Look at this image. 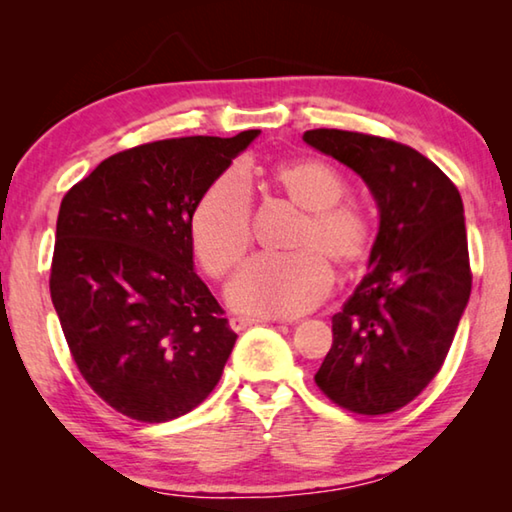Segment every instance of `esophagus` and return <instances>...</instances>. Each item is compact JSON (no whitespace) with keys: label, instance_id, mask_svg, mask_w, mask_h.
<instances>
[{"label":"esophagus","instance_id":"34e87169","mask_svg":"<svg viewBox=\"0 0 512 512\" xmlns=\"http://www.w3.org/2000/svg\"><path fill=\"white\" fill-rule=\"evenodd\" d=\"M255 323H259V320L257 318H248V316H232L230 318V327L235 329V332H241V329H246V327L255 325Z\"/></svg>","mask_w":512,"mask_h":512}]
</instances>
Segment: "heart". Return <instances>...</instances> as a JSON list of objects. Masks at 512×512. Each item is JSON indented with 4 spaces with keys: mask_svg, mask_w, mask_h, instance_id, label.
Wrapping results in <instances>:
<instances>
[{
    "mask_svg": "<svg viewBox=\"0 0 512 512\" xmlns=\"http://www.w3.org/2000/svg\"><path fill=\"white\" fill-rule=\"evenodd\" d=\"M273 185L305 212L293 237V255L259 257L228 287V302L255 316H298L327 298L334 271L366 262L372 228L359 207L339 203L345 185L329 164L311 158L282 162L271 171ZM192 244L212 277L228 275L253 246V196L239 171H223L205 189L192 214Z\"/></svg>",
    "mask_w": 512,
    "mask_h": 512,
    "instance_id": "b5f03b06",
    "label": "heart"
}]
</instances>
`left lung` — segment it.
<instances>
[{
    "mask_svg": "<svg viewBox=\"0 0 512 512\" xmlns=\"http://www.w3.org/2000/svg\"><path fill=\"white\" fill-rule=\"evenodd\" d=\"M305 142L357 171L379 207L370 273L332 316L316 386L352 413H393L438 375L470 300L461 194L429 158L386 137L314 128Z\"/></svg>",
    "mask_w": 512,
    "mask_h": 512,
    "instance_id": "left-lung-1",
    "label": "left lung"
}]
</instances>
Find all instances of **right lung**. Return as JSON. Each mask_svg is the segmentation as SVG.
I'll return each mask as SVG.
<instances>
[{
  "label": "right lung",
  "mask_w": 512,
  "mask_h": 512,
  "mask_svg": "<svg viewBox=\"0 0 512 512\" xmlns=\"http://www.w3.org/2000/svg\"><path fill=\"white\" fill-rule=\"evenodd\" d=\"M257 135L133 146L60 203L51 302L83 379L128 418H180L219 384L237 334L194 271L192 214Z\"/></svg>",
  "instance_id": "right-lung-1"
}]
</instances>
